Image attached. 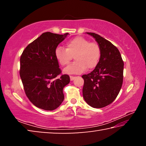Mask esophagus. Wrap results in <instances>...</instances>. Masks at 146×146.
Masks as SVG:
<instances>
[{
    "label": "esophagus",
    "mask_w": 146,
    "mask_h": 146,
    "mask_svg": "<svg viewBox=\"0 0 146 146\" xmlns=\"http://www.w3.org/2000/svg\"><path fill=\"white\" fill-rule=\"evenodd\" d=\"M74 78H75V76H70V80H73Z\"/></svg>",
    "instance_id": "esophagus-1"
}]
</instances>
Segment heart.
Masks as SVG:
<instances>
[{
	"mask_svg": "<svg viewBox=\"0 0 146 146\" xmlns=\"http://www.w3.org/2000/svg\"><path fill=\"white\" fill-rule=\"evenodd\" d=\"M66 49L58 47L55 51V58L62 66H67L73 56L75 62L68 66L64 73L80 74L86 69H93L97 66L100 58V48L96 42H90L82 36H76L66 42Z\"/></svg>",
	"mask_w": 146,
	"mask_h": 146,
	"instance_id": "b5f03b06",
	"label": "heart"
}]
</instances>
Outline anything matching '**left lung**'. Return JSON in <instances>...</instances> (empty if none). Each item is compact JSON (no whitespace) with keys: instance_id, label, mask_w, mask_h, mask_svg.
<instances>
[{"instance_id":"1","label":"left lung","mask_w":146,"mask_h":146,"mask_svg":"<svg viewBox=\"0 0 146 146\" xmlns=\"http://www.w3.org/2000/svg\"><path fill=\"white\" fill-rule=\"evenodd\" d=\"M97 42L100 58L95 70L82 77V94L88 104L102 108L111 104L119 93L123 82V62L120 51L111 42L95 33H87Z\"/></svg>"}]
</instances>
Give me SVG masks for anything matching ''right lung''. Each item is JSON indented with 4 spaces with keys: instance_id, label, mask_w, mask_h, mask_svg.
<instances>
[{
    "instance_id": "right-lung-1",
    "label": "right lung",
    "mask_w": 146,
    "mask_h": 146,
    "mask_svg": "<svg viewBox=\"0 0 146 146\" xmlns=\"http://www.w3.org/2000/svg\"><path fill=\"white\" fill-rule=\"evenodd\" d=\"M68 34L46 32L22 53L20 76L24 90L30 102L38 108L53 111L63 102V88L70 78L68 75H61L55 51ZM58 75L61 76L58 79Z\"/></svg>"
}]
</instances>
